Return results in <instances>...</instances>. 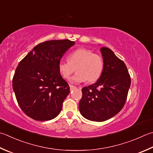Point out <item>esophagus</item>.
<instances>
[{
  "mask_svg": "<svg viewBox=\"0 0 153 153\" xmlns=\"http://www.w3.org/2000/svg\"><path fill=\"white\" fill-rule=\"evenodd\" d=\"M69 86H70V88H71V91H72V90H74V89H75V88H76V86H74V85H70Z\"/></svg>",
  "mask_w": 153,
  "mask_h": 153,
  "instance_id": "1",
  "label": "esophagus"
}]
</instances>
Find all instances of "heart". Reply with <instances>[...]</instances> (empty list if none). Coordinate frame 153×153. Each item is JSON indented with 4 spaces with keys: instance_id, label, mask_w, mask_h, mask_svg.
<instances>
[{
    "instance_id": "heart-1",
    "label": "heart",
    "mask_w": 153,
    "mask_h": 153,
    "mask_svg": "<svg viewBox=\"0 0 153 153\" xmlns=\"http://www.w3.org/2000/svg\"><path fill=\"white\" fill-rule=\"evenodd\" d=\"M68 61L60 60L58 68L60 74L68 79L74 71L76 73L72 77L71 82L79 83L86 81L89 83L97 81L101 76L104 61L101 56L85 48L74 51L68 56Z\"/></svg>"
}]
</instances>
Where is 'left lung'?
I'll return each instance as SVG.
<instances>
[{
	"instance_id": "1",
	"label": "left lung",
	"mask_w": 153,
	"mask_h": 153,
	"mask_svg": "<svg viewBox=\"0 0 153 153\" xmlns=\"http://www.w3.org/2000/svg\"><path fill=\"white\" fill-rule=\"evenodd\" d=\"M104 68L101 76L91 85L82 88L79 111L86 119L102 122L115 116L126 102L131 76L122 60L110 48H100Z\"/></svg>"
}]
</instances>
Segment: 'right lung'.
I'll return each mask as SVG.
<instances>
[{
	"label": "right lung",
	"mask_w": 153,
	"mask_h": 153,
	"mask_svg": "<svg viewBox=\"0 0 153 153\" xmlns=\"http://www.w3.org/2000/svg\"><path fill=\"white\" fill-rule=\"evenodd\" d=\"M74 42L68 39L40 43L16 67L13 88L22 111L34 120H49L58 116L70 93L58 65Z\"/></svg>",
	"instance_id": "1"
}]
</instances>
